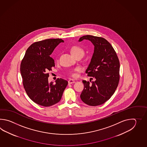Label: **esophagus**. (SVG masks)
I'll list each match as a JSON object with an SVG mask.
<instances>
[{"label":"esophagus","instance_id":"34e87169","mask_svg":"<svg viewBox=\"0 0 147 147\" xmlns=\"http://www.w3.org/2000/svg\"><path fill=\"white\" fill-rule=\"evenodd\" d=\"M74 83H75V81L73 79H70L68 81V84H74Z\"/></svg>","mask_w":147,"mask_h":147}]
</instances>
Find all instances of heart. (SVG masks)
I'll list each match as a JSON object with an SVG mask.
<instances>
[{"label": "heart", "instance_id": "heart-1", "mask_svg": "<svg viewBox=\"0 0 147 147\" xmlns=\"http://www.w3.org/2000/svg\"><path fill=\"white\" fill-rule=\"evenodd\" d=\"M71 52L72 55L75 57H76L78 55H83L84 53V50L81 48L79 47V46H74L71 47ZM79 70H80L79 68H76L74 70H73L72 71H70V74L73 77H75V76H76V74L75 73V72L78 71Z\"/></svg>", "mask_w": 147, "mask_h": 147}]
</instances>
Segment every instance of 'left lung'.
Here are the masks:
<instances>
[{"mask_svg":"<svg viewBox=\"0 0 147 147\" xmlns=\"http://www.w3.org/2000/svg\"><path fill=\"white\" fill-rule=\"evenodd\" d=\"M90 41L94 45V53L86 73L95 79L90 84L83 80L84 89L80 95L84 103L97 106L109 100L115 92L119 84L120 63L111 44L105 38L86 35L79 41Z\"/></svg>","mask_w":147,"mask_h":147,"instance_id":"left-lung-1","label":"left lung"}]
</instances>
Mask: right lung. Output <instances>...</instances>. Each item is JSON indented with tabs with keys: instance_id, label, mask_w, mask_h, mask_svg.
Wrapping results in <instances>:
<instances>
[{
	"instance_id": "add662e5",
	"label": "right lung",
	"mask_w": 147,
	"mask_h": 147,
	"mask_svg": "<svg viewBox=\"0 0 147 147\" xmlns=\"http://www.w3.org/2000/svg\"><path fill=\"white\" fill-rule=\"evenodd\" d=\"M64 41L61 39H48L36 42L26 50L20 65L24 87L28 97L42 106L49 107L58 103L63 96L68 81L57 79L56 84L48 82L49 74L55 66L50 55L55 48Z\"/></svg>"
}]
</instances>
